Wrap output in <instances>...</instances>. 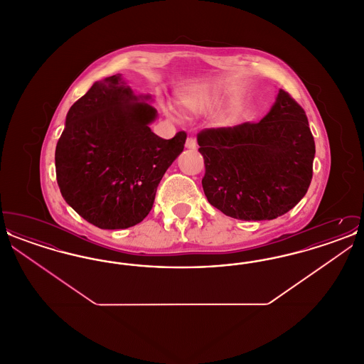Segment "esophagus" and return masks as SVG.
Segmentation results:
<instances>
[{
    "label": "esophagus",
    "mask_w": 364,
    "mask_h": 364,
    "mask_svg": "<svg viewBox=\"0 0 364 364\" xmlns=\"http://www.w3.org/2000/svg\"><path fill=\"white\" fill-rule=\"evenodd\" d=\"M196 139L193 138V136H190V138H187L186 140V147L187 149H190V150H195L196 149Z\"/></svg>",
    "instance_id": "1"
}]
</instances>
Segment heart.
<instances>
[{"label": "heart", "instance_id": "1", "mask_svg": "<svg viewBox=\"0 0 364 364\" xmlns=\"http://www.w3.org/2000/svg\"><path fill=\"white\" fill-rule=\"evenodd\" d=\"M191 106H199V102H196V101H192L190 102Z\"/></svg>", "mask_w": 364, "mask_h": 364}]
</instances>
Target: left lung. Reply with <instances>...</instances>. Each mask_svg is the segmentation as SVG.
Here are the masks:
<instances>
[{"label":"left lung","instance_id":"left-lung-1","mask_svg":"<svg viewBox=\"0 0 364 364\" xmlns=\"http://www.w3.org/2000/svg\"><path fill=\"white\" fill-rule=\"evenodd\" d=\"M208 203L236 220H274L310 187L315 141L303 107L284 90L259 122L198 134Z\"/></svg>","mask_w":364,"mask_h":364}]
</instances>
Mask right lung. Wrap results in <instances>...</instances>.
Instances as JSON below:
<instances>
[{
  "label": "right lung",
  "instance_id": "add662e5",
  "mask_svg": "<svg viewBox=\"0 0 364 364\" xmlns=\"http://www.w3.org/2000/svg\"><path fill=\"white\" fill-rule=\"evenodd\" d=\"M149 100L117 73L95 82L67 114L55 147L57 183L70 208L101 229L141 223L184 149V131L162 139L150 129L156 110Z\"/></svg>",
  "mask_w": 364,
  "mask_h": 364
}]
</instances>
